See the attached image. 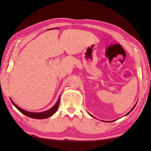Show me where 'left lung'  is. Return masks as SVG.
<instances>
[{"label":"left lung","instance_id":"obj_1","mask_svg":"<svg viewBox=\"0 0 151 151\" xmlns=\"http://www.w3.org/2000/svg\"><path fill=\"white\" fill-rule=\"evenodd\" d=\"M135 106H136V105H135V106H134V107H133V108H132V109H131V110H130V111H129V113H127V115H128V114H129V113H130V112H131V111H132V110H133V109H134V108H135Z\"/></svg>","mask_w":151,"mask_h":151}]
</instances>
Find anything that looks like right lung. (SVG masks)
<instances>
[{
    "mask_svg": "<svg viewBox=\"0 0 151 151\" xmlns=\"http://www.w3.org/2000/svg\"><path fill=\"white\" fill-rule=\"evenodd\" d=\"M60 97H59L57 102L52 108H50V109H48V110H47L46 111L42 112V113H32V112L25 111V110H24V109H22L20 108L19 107H18L17 105L12 101L11 99V101L12 103L14 104V106L21 113L23 114V115L28 116V117L32 118H35V119H45V118H48L50 116H52L53 114L57 111L58 106H59V103H60Z\"/></svg>",
    "mask_w": 151,
    "mask_h": 151,
    "instance_id": "right-lung-1",
    "label": "right lung"
}]
</instances>
